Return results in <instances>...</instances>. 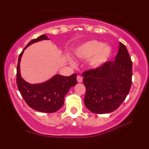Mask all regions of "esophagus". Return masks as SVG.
Instances as JSON below:
<instances>
[{"instance_id": "1", "label": "esophagus", "mask_w": 149, "mask_h": 149, "mask_svg": "<svg viewBox=\"0 0 149 149\" xmlns=\"http://www.w3.org/2000/svg\"><path fill=\"white\" fill-rule=\"evenodd\" d=\"M77 81L78 82H82V78L80 76H77Z\"/></svg>"}]
</instances>
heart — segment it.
Wrapping results in <instances>:
<instances>
[{"mask_svg":"<svg viewBox=\"0 0 149 149\" xmlns=\"http://www.w3.org/2000/svg\"><path fill=\"white\" fill-rule=\"evenodd\" d=\"M111 48L103 43L96 40L89 41L80 46L76 54L80 59H89V64L92 68H98L103 65L110 58Z\"/></svg>","mask_w":149,"mask_h":149,"instance_id":"1","label":"heart"}]
</instances>
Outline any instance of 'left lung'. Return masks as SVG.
Masks as SVG:
<instances>
[{"label": "left lung", "mask_w": 149, "mask_h": 149, "mask_svg": "<svg viewBox=\"0 0 149 149\" xmlns=\"http://www.w3.org/2000/svg\"><path fill=\"white\" fill-rule=\"evenodd\" d=\"M132 63L124 44L120 42L115 60L82 73L86 93L84 103L93 113H110L117 109L130 92Z\"/></svg>", "instance_id": "1"}]
</instances>
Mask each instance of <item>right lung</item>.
Listing matches in <instances>:
<instances>
[{
  "mask_svg": "<svg viewBox=\"0 0 149 149\" xmlns=\"http://www.w3.org/2000/svg\"><path fill=\"white\" fill-rule=\"evenodd\" d=\"M44 39H48L46 35L33 39L20 53L17 68V84L21 96L28 106L39 112L51 113L57 112L63 105L64 96L71 87L77 84V74L73 73L70 76L55 75L44 83L35 85L28 83L21 78L20 61L23 51L30 44Z\"/></svg>",
  "mask_w": 149,
  "mask_h": 149,
  "instance_id": "obj_1",
  "label": "right lung"
}]
</instances>
